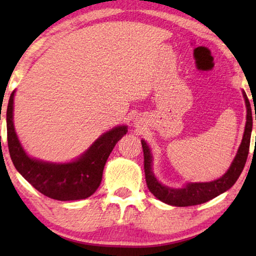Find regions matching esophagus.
Instances as JSON below:
<instances>
[{
    "instance_id": "1",
    "label": "esophagus",
    "mask_w": 256,
    "mask_h": 256,
    "mask_svg": "<svg viewBox=\"0 0 256 256\" xmlns=\"http://www.w3.org/2000/svg\"><path fill=\"white\" fill-rule=\"evenodd\" d=\"M134 122H136V123H138V120H134Z\"/></svg>"
}]
</instances>
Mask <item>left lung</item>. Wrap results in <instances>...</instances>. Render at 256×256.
Segmentation results:
<instances>
[{"label":"left lung","instance_id":"8db88e82","mask_svg":"<svg viewBox=\"0 0 256 256\" xmlns=\"http://www.w3.org/2000/svg\"><path fill=\"white\" fill-rule=\"evenodd\" d=\"M242 97L245 100L246 106V123L244 134L240 142V148L234 158L230 167L228 170L218 180L211 182H190L184 184L182 188H170L160 183L156 177L152 166H154V156L151 152L149 144L144 140H141L142 148H144V174L148 188L154 196L164 203L174 206H190L201 204L212 200L216 196L226 192L232 186L236 183L238 177L244 170L246 159L248 156L250 133L253 128V118L250 104L244 90H242ZM256 120V114H255Z\"/></svg>","mask_w":256,"mask_h":256}]
</instances>
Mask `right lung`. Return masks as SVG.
Returning <instances> with one entry per match:
<instances>
[{"label":"right lung","mask_w":256,"mask_h":256,"mask_svg":"<svg viewBox=\"0 0 256 256\" xmlns=\"http://www.w3.org/2000/svg\"><path fill=\"white\" fill-rule=\"evenodd\" d=\"M16 90L6 110L8 146L16 170L42 194L58 201L84 200L96 192L102 172L116 144L128 133L126 125H118L102 133L79 157L68 162H52L30 157L21 146L14 123Z\"/></svg>","instance_id":"obj_1"}]
</instances>
